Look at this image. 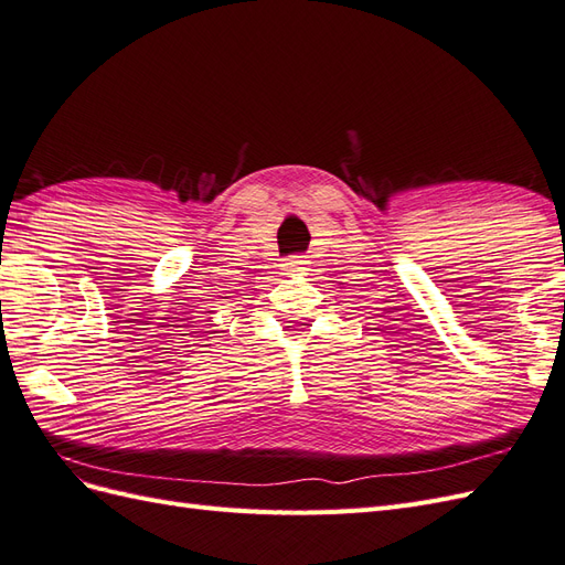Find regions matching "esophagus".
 Here are the masks:
<instances>
[{"instance_id": "obj_1", "label": "esophagus", "mask_w": 565, "mask_h": 565, "mask_svg": "<svg viewBox=\"0 0 565 565\" xmlns=\"http://www.w3.org/2000/svg\"><path fill=\"white\" fill-rule=\"evenodd\" d=\"M306 264H309V262H306L303 256H292V259H287V262L280 264V270L285 273V276H299L301 270H306Z\"/></svg>"}]
</instances>
